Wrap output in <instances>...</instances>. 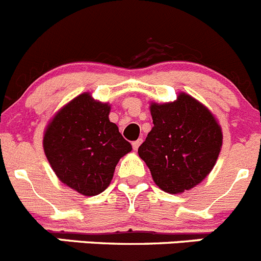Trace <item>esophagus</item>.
I'll return each mask as SVG.
<instances>
[{
    "instance_id": "obj_1",
    "label": "esophagus",
    "mask_w": 261,
    "mask_h": 261,
    "mask_svg": "<svg viewBox=\"0 0 261 261\" xmlns=\"http://www.w3.org/2000/svg\"><path fill=\"white\" fill-rule=\"evenodd\" d=\"M141 142H142V140H137V141H135V142H132V146H133V149L135 150H137L138 147H140V145H141Z\"/></svg>"
}]
</instances>
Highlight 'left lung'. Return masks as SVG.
I'll return each instance as SVG.
<instances>
[{"label": "left lung", "mask_w": 261, "mask_h": 261, "mask_svg": "<svg viewBox=\"0 0 261 261\" xmlns=\"http://www.w3.org/2000/svg\"><path fill=\"white\" fill-rule=\"evenodd\" d=\"M152 129L138 155L162 190L178 194L202 182L212 171L223 133L205 106L180 93L168 103H151Z\"/></svg>", "instance_id": "1"}]
</instances>
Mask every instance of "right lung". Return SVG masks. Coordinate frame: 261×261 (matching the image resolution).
Here are the masks:
<instances>
[{
	"instance_id": "add662e5",
	"label": "right lung",
	"mask_w": 261,
	"mask_h": 261,
	"mask_svg": "<svg viewBox=\"0 0 261 261\" xmlns=\"http://www.w3.org/2000/svg\"><path fill=\"white\" fill-rule=\"evenodd\" d=\"M109 103L83 93L62 107L44 135V151L59 180L87 197L106 190L132 145L109 119Z\"/></svg>"
}]
</instances>
